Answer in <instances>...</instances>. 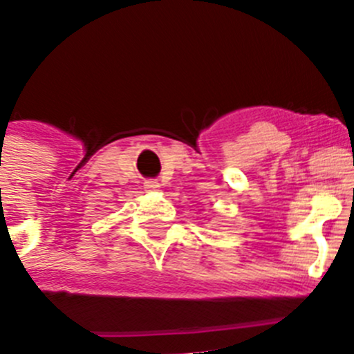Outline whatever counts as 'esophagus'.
Listing matches in <instances>:
<instances>
[{"label":"esophagus","instance_id":"1","mask_svg":"<svg viewBox=\"0 0 354 354\" xmlns=\"http://www.w3.org/2000/svg\"><path fill=\"white\" fill-rule=\"evenodd\" d=\"M145 188L147 190H157V188H159V183H157V181H145Z\"/></svg>","mask_w":354,"mask_h":354}]
</instances>
